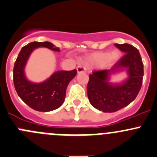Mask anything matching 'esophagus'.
Listing matches in <instances>:
<instances>
[{
	"label": "esophagus",
	"mask_w": 157,
	"mask_h": 157,
	"mask_svg": "<svg viewBox=\"0 0 157 157\" xmlns=\"http://www.w3.org/2000/svg\"><path fill=\"white\" fill-rule=\"evenodd\" d=\"M77 73H82L86 71V68L84 66H83V65H79V66L77 67Z\"/></svg>",
	"instance_id": "obj_1"
}]
</instances>
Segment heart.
Segmentation results:
<instances>
[{
    "instance_id": "heart-1",
    "label": "heart",
    "mask_w": 157,
    "mask_h": 157,
    "mask_svg": "<svg viewBox=\"0 0 157 157\" xmlns=\"http://www.w3.org/2000/svg\"><path fill=\"white\" fill-rule=\"evenodd\" d=\"M119 51H114L109 52H97L91 54L88 57L87 60L91 63L94 64H109L113 62L116 61L120 57Z\"/></svg>"
}]
</instances>
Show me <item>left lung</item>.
Segmentation results:
<instances>
[{
	"instance_id": "8db88e82",
	"label": "left lung",
	"mask_w": 157,
	"mask_h": 157,
	"mask_svg": "<svg viewBox=\"0 0 157 157\" xmlns=\"http://www.w3.org/2000/svg\"><path fill=\"white\" fill-rule=\"evenodd\" d=\"M124 53L110 70L95 71L89 75L87 96L94 107L105 113L119 110L135 100L141 89L144 77V63L139 51L129 44H115ZM128 68L129 78L121 85L107 82L109 74L119 68Z\"/></svg>"
}]
</instances>
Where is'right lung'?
<instances>
[{
	"label": "right lung",
	"mask_w": 157,
	"mask_h": 157,
	"mask_svg": "<svg viewBox=\"0 0 157 157\" xmlns=\"http://www.w3.org/2000/svg\"><path fill=\"white\" fill-rule=\"evenodd\" d=\"M40 47L60 51L59 48L48 41L31 42L23 47L13 66V85L20 98L26 104L36 111L48 112L57 109L63 104L68 83L77 75V70L57 71L48 80L40 83L28 81L24 75V66L30 53Z\"/></svg>",
	"instance_id": "right-lung-1"
}]
</instances>
